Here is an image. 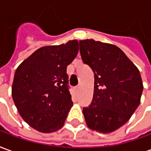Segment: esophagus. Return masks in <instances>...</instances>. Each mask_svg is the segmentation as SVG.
<instances>
[{"mask_svg": "<svg viewBox=\"0 0 151 151\" xmlns=\"http://www.w3.org/2000/svg\"><path fill=\"white\" fill-rule=\"evenodd\" d=\"M79 90H80V86H76L75 88H74V91H75L76 92H78Z\"/></svg>", "mask_w": 151, "mask_h": 151, "instance_id": "esophagus-1", "label": "esophagus"}]
</instances>
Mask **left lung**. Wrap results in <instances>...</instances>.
<instances>
[{
	"mask_svg": "<svg viewBox=\"0 0 151 151\" xmlns=\"http://www.w3.org/2000/svg\"><path fill=\"white\" fill-rule=\"evenodd\" d=\"M83 62L95 74L91 105L83 108L89 129L109 133L124 125L141 102L143 84L138 69L122 50L92 39L80 40Z\"/></svg>",
	"mask_w": 151,
	"mask_h": 151,
	"instance_id": "left-lung-1",
	"label": "left lung"
}]
</instances>
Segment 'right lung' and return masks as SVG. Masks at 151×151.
Returning <instances> with one entry per match:
<instances>
[{
  "label": "right lung",
  "instance_id": "obj_1",
  "mask_svg": "<svg viewBox=\"0 0 151 151\" xmlns=\"http://www.w3.org/2000/svg\"><path fill=\"white\" fill-rule=\"evenodd\" d=\"M78 52V41L42 47L19 65L12 85L18 113L34 129L56 132L73 106L67 66Z\"/></svg>",
  "mask_w": 151,
  "mask_h": 151
}]
</instances>
